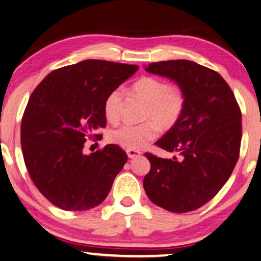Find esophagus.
<instances>
[{
	"label": "esophagus",
	"instance_id": "obj_1",
	"mask_svg": "<svg viewBox=\"0 0 261 261\" xmlns=\"http://www.w3.org/2000/svg\"><path fill=\"white\" fill-rule=\"evenodd\" d=\"M126 153H127V155H129V158H136V157H138V155L142 154L141 151L134 150V149H127Z\"/></svg>",
	"mask_w": 261,
	"mask_h": 261
}]
</instances>
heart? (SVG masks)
Segmentation results:
<instances>
[{"label": "heart", "mask_w": 261, "mask_h": 261, "mask_svg": "<svg viewBox=\"0 0 261 261\" xmlns=\"http://www.w3.org/2000/svg\"><path fill=\"white\" fill-rule=\"evenodd\" d=\"M134 91L147 104L142 124H122L109 132L110 142L127 149H141L153 141L161 130L168 131L174 127L184 114L186 96L178 85L153 76H143L134 83ZM123 91L116 88L109 92L104 100V115L109 122H117L122 108Z\"/></svg>", "instance_id": "obj_1"}]
</instances>
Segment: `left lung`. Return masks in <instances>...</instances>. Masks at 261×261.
Wrapping results in <instances>:
<instances>
[{
	"label": "left lung",
	"mask_w": 261,
	"mask_h": 261,
	"mask_svg": "<svg viewBox=\"0 0 261 261\" xmlns=\"http://www.w3.org/2000/svg\"><path fill=\"white\" fill-rule=\"evenodd\" d=\"M147 72L168 77L186 96L184 114L155 145L171 159L145 153L151 169L144 190L153 204L174 213L194 211L220 191L239 158L242 112L219 73L188 60L151 63Z\"/></svg>",
	"instance_id": "8db88e82"
}]
</instances>
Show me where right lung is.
Instances as JSON below:
<instances>
[{"label":"right lung","mask_w":261,"mask_h":261,"mask_svg":"<svg viewBox=\"0 0 261 261\" xmlns=\"http://www.w3.org/2000/svg\"><path fill=\"white\" fill-rule=\"evenodd\" d=\"M137 65L87 60L50 72L31 93L21 123V145L29 176L50 203L85 211L110 192L127 155L109 144L83 153L88 138L107 125L109 92L137 71Z\"/></svg>","instance_id":"add662e5"}]
</instances>
